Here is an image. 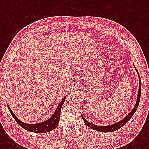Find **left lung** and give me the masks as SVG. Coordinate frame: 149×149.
Masks as SVG:
<instances>
[{"mask_svg":"<svg viewBox=\"0 0 149 149\" xmlns=\"http://www.w3.org/2000/svg\"><path fill=\"white\" fill-rule=\"evenodd\" d=\"M134 67H135V66H134ZM135 68L136 71H137L136 68L135 67ZM137 73H138V76H139V92H138L137 100H136V104H135V107H134V108L133 109V110L131 112H130V113L128 115H127L124 119H123L121 121L116 123L115 124H113V125H110V126H98V125H93V124H92V123H89L88 121L86 120L85 118H84V117H83L82 115H81L83 121H84L85 124L87 126H88L89 128H92V130H97V131H98V132H103V133H104V132L105 133H106V132H112L116 131L117 130L121 128L122 126L125 125L126 123L128 122V121L132 118V117L133 116V115L135 114V112L137 110V108H138V107H139V104L140 99V96H141L140 77L139 72H138V71H137Z\"/></svg>","mask_w":149,"mask_h":149,"instance_id":"left-lung-1","label":"left lung"}]
</instances>
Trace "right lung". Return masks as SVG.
Here are the masks:
<instances>
[{
  "mask_svg": "<svg viewBox=\"0 0 149 149\" xmlns=\"http://www.w3.org/2000/svg\"><path fill=\"white\" fill-rule=\"evenodd\" d=\"M66 98V96H65L63 98V99L61 100V102L59 104V105H58V106L57 107L55 112H54V113L52 116L51 118H50L48 120H47L45 121L38 123H37V124H27V123H24L22 122L16 116V115L14 114L13 111H11V109H10L8 104V108L9 109L10 114H11L13 117L15 119L17 124L24 129L27 130V131L38 133H47L52 131L54 129H55L58 125V124H59L61 107H62L64 102H65Z\"/></svg>",
  "mask_w": 149,
  "mask_h": 149,
  "instance_id": "obj_1",
  "label": "right lung"
}]
</instances>
